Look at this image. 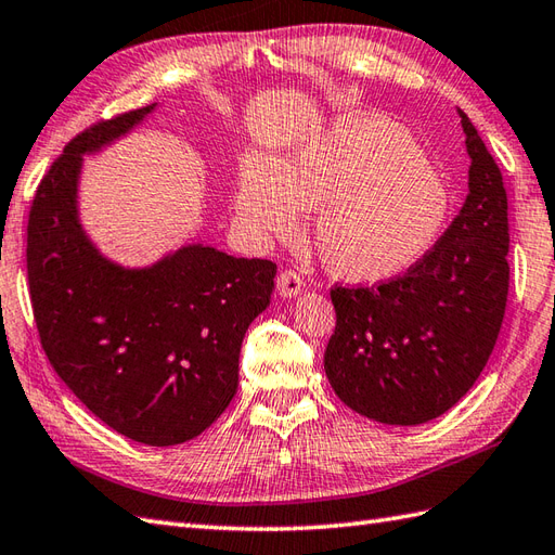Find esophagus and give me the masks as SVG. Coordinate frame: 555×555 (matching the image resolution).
<instances>
[{
    "label": "esophagus",
    "instance_id": "obj_1",
    "mask_svg": "<svg viewBox=\"0 0 555 555\" xmlns=\"http://www.w3.org/2000/svg\"><path fill=\"white\" fill-rule=\"evenodd\" d=\"M305 286V281L300 276V272H295V269H283L276 279V288L283 295V298H295Z\"/></svg>",
    "mask_w": 555,
    "mask_h": 555
}]
</instances>
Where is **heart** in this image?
<instances>
[{"label":"heart","instance_id":"heart-1","mask_svg":"<svg viewBox=\"0 0 555 555\" xmlns=\"http://www.w3.org/2000/svg\"><path fill=\"white\" fill-rule=\"evenodd\" d=\"M302 208H319L317 250L331 272L371 283L406 272L433 250L452 196L402 127L357 120L288 160H248L236 191L243 229L288 238L300 229Z\"/></svg>","mask_w":555,"mask_h":555}]
</instances>
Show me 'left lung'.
Here are the masks:
<instances>
[{
  "label": "left lung",
  "mask_w": 555,
  "mask_h": 555,
  "mask_svg": "<svg viewBox=\"0 0 555 555\" xmlns=\"http://www.w3.org/2000/svg\"><path fill=\"white\" fill-rule=\"evenodd\" d=\"M470 193L433 250L376 286H333L326 345L331 388L357 414L388 425L442 416L478 380L508 300V198L492 153L459 111Z\"/></svg>",
  "instance_id": "8db88e82"
}]
</instances>
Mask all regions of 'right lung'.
Wrapping results in <instances>:
<instances>
[{"label":"right lung","mask_w":555,"mask_h":555,"mask_svg":"<svg viewBox=\"0 0 555 555\" xmlns=\"http://www.w3.org/2000/svg\"><path fill=\"white\" fill-rule=\"evenodd\" d=\"M151 111L99 120L68 141L35 191L25 260L59 378L113 430L170 447L210 428L234 399L241 343L272 298L276 264L186 246L149 269H122L94 250L75 210L82 153Z\"/></svg>","instance_id":"right-lung-1"}]
</instances>
